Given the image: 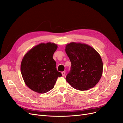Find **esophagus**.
<instances>
[{
	"label": "esophagus",
	"instance_id": "esophagus-1",
	"mask_svg": "<svg viewBox=\"0 0 123 123\" xmlns=\"http://www.w3.org/2000/svg\"><path fill=\"white\" fill-rule=\"evenodd\" d=\"M62 75L63 76H64L65 75V74H66V72L65 71H63L62 72Z\"/></svg>",
	"mask_w": 123,
	"mask_h": 123
}]
</instances>
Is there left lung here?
Segmentation results:
<instances>
[{"mask_svg": "<svg viewBox=\"0 0 123 123\" xmlns=\"http://www.w3.org/2000/svg\"><path fill=\"white\" fill-rule=\"evenodd\" d=\"M65 51L71 63L67 81L78 90L93 88L103 74V64L99 54L87 44L75 42L67 44Z\"/></svg>", "mask_w": 123, "mask_h": 123, "instance_id": "left-lung-1", "label": "left lung"}]
</instances>
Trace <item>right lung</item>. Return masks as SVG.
Wrapping results in <instances>:
<instances>
[{"instance_id":"add662e5","label":"right lung","mask_w":123,"mask_h":123,"mask_svg":"<svg viewBox=\"0 0 123 123\" xmlns=\"http://www.w3.org/2000/svg\"><path fill=\"white\" fill-rule=\"evenodd\" d=\"M57 47L53 43H40L24 55L20 71L25 83L32 90L45 93L54 88L57 78L62 76L53 58Z\"/></svg>"}]
</instances>
